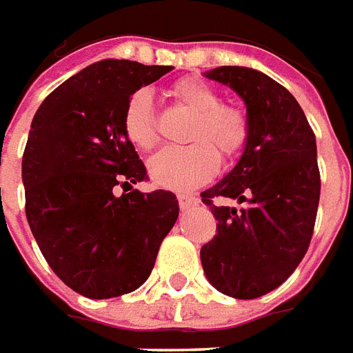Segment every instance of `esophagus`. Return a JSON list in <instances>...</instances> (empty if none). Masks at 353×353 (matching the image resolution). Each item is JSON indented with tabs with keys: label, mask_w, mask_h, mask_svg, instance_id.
<instances>
[{
	"label": "esophagus",
	"mask_w": 353,
	"mask_h": 353,
	"mask_svg": "<svg viewBox=\"0 0 353 353\" xmlns=\"http://www.w3.org/2000/svg\"><path fill=\"white\" fill-rule=\"evenodd\" d=\"M197 203H199V199L194 194H179V205H181L182 211H186V209H190V207H194Z\"/></svg>",
	"instance_id": "1"
}]
</instances>
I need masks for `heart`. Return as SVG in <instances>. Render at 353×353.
<instances>
[{
	"instance_id": "1",
	"label": "heart",
	"mask_w": 353,
	"mask_h": 353,
	"mask_svg": "<svg viewBox=\"0 0 353 353\" xmlns=\"http://www.w3.org/2000/svg\"><path fill=\"white\" fill-rule=\"evenodd\" d=\"M171 97L181 106L196 114L188 132L194 142L182 148H165L150 159L152 179L167 188H194L207 182L219 171V154L224 159L236 157L249 137V121L234 104L221 102L214 87L184 77L171 87ZM127 139L139 150H152L159 141L154 101L146 89L132 94L123 117Z\"/></svg>"
}]
</instances>
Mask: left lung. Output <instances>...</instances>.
<instances>
[{
  "label": "left lung",
  "mask_w": 353,
  "mask_h": 353,
  "mask_svg": "<svg viewBox=\"0 0 353 353\" xmlns=\"http://www.w3.org/2000/svg\"><path fill=\"white\" fill-rule=\"evenodd\" d=\"M205 77L243 99L249 137L236 167L201 192L219 221L216 236L201 247V264L216 291L259 299L308 251L321 190L316 134L296 99L259 70L221 66ZM226 199L242 205L228 208Z\"/></svg>",
  "instance_id": "8db88e82"
}]
</instances>
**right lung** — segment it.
Returning <instances> with one entry per match:
<instances>
[{
	"mask_svg": "<svg viewBox=\"0 0 353 353\" xmlns=\"http://www.w3.org/2000/svg\"><path fill=\"white\" fill-rule=\"evenodd\" d=\"M171 70L94 62L59 85L32 119L22 156L26 219L52 272L87 299L139 289L179 219L172 192L132 188L146 167L123 129L131 94Z\"/></svg>",
	"mask_w": 353,
	"mask_h": 353,
	"instance_id": "add662e5",
	"label": "right lung"
}]
</instances>
